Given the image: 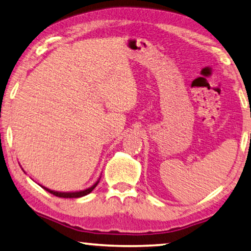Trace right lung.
<instances>
[{
  "mask_svg": "<svg viewBox=\"0 0 251 251\" xmlns=\"http://www.w3.org/2000/svg\"><path fill=\"white\" fill-rule=\"evenodd\" d=\"M99 184V182H96L93 186L87 188V190H84V191H80V192H74V193H61V192H55V191H51L49 190V188H46L44 187L46 191L49 192L50 194L55 195V196H58V198H63V199H76V198H80V196H84V195H87L90 194V193L94 190V188L96 187V185Z\"/></svg>",
  "mask_w": 251,
  "mask_h": 251,
  "instance_id": "right-lung-1",
  "label": "right lung"
}]
</instances>
